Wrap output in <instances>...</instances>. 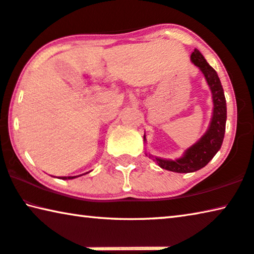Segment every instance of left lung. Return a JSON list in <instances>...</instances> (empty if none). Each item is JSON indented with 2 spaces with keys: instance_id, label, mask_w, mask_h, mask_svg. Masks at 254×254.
I'll return each instance as SVG.
<instances>
[{
  "instance_id": "obj_1",
  "label": "left lung",
  "mask_w": 254,
  "mask_h": 254,
  "mask_svg": "<svg viewBox=\"0 0 254 254\" xmlns=\"http://www.w3.org/2000/svg\"><path fill=\"white\" fill-rule=\"evenodd\" d=\"M190 61L203 73L212 94L213 110L208 130L178 159H163L153 157L150 153H145L149 155V158L153 159V161L157 162V165L162 169L181 174L194 173V171L200 170L201 168L208 165L210 160H212L222 145L226 129V119H227V107H226L224 88L221 86L216 70L206 62L202 53L196 49L190 56ZM144 142H146L145 135H144Z\"/></svg>"
}]
</instances>
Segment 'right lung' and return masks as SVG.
Masks as SVG:
<instances>
[{
	"mask_svg": "<svg viewBox=\"0 0 254 254\" xmlns=\"http://www.w3.org/2000/svg\"><path fill=\"white\" fill-rule=\"evenodd\" d=\"M87 174V173H86ZM79 176H81V175H79ZM79 176H68V177H59V178H61V179H73V178H76V177H79Z\"/></svg>",
	"mask_w": 254,
	"mask_h": 254,
	"instance_id": "1",
	"label": "right lung"
}]
</instances>
